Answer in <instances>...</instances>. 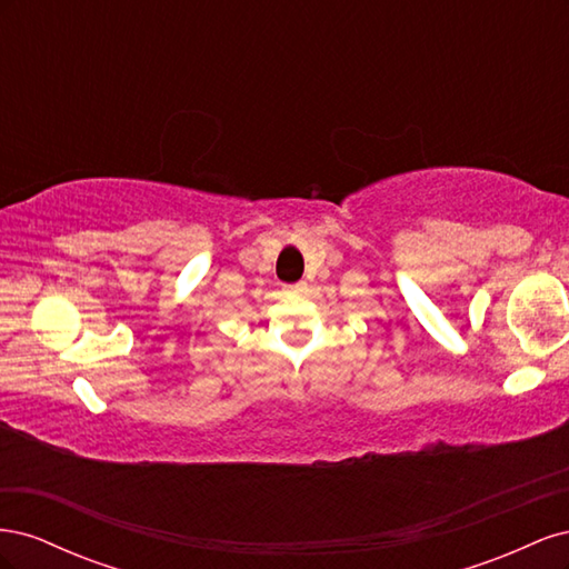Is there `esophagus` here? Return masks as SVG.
<instances>
[{
    "label": "esophagus",
    "instance_id": "obj_1",
    "mask_svg": "<svg viewBox=\"0 0 569 569\" xmlns=\"http://www.w3.org/2000/svg\"><path fill=\"white\" fill-rule=\"evenodd\" d=\"M303 291H306V282H297V284L287 287V295H303Z\"/></svg>",
    "mask_w": 569,
    "mask_h": 569
}]
</instances>
